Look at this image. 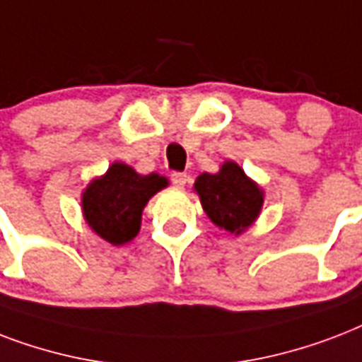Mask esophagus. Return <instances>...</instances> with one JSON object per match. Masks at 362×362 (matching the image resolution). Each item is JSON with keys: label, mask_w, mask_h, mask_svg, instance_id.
Returning <instances> with one entry per match:
<instances>
[{"label": "esophagus", "mask_w": 362, "mask_h": 362, "mask_svg": "<svg viewBox=\"0 0 362 362\" xmlns=\"http://www.w3.org/2000/svg\"><path fill=\"white\" fill-rule=\"evenodd\" d=\"M187 181H189V175H187V173H172V183L175 185V187H179V189H183L185 185H187Z\"/></svg>", "instance_id": "obj_1"}]
</instances>
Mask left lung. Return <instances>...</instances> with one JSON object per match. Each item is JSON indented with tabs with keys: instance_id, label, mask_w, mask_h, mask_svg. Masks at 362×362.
Returning <instances> with one entry per match:
<instances>
[{
	"instance_id": "8db88e82",
	"label": "left lung",
	"mask_w": 362,
	"mask_h": 362,
	"mask_svg": "<svg viewBox=\"0 0 362 362\" xmlns=\"http://www.w3.org/2000/svg\"><path fill=\"white\" fill-rule=\"evenodd\" d=\"M194 192L213 225L240 236L255 225L264 206V190L234 160H225L217 173H200Z\"/></svg>"
}]
</instances>
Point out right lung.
<instances>
[{"label": "right lung", "instance_id": "right-lung-1", "mask_svg": "<svg viewBox=\"0 0 362 362\" xmlns=\"http://www.w3.org/2000/svg\"><path fill=\"white\" fill-rule=\"evenodd\" d=\"M164 175H141L124 162H113L103 175L86 185L81 209L86 225L111 245H124L137 236L147 202L166 189Z\"/></svg>", "mask_w": 362, "mask_h": 362}]
</instances>
